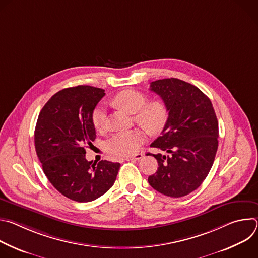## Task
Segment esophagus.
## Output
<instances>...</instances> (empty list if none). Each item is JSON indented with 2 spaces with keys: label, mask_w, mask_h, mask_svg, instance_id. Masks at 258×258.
Here are the masks:
<instances>
[{
  "label": "esophagus",
  "mask_w": 258,
  "mask_h": 258,
  "mask_svg": "<svg viewBox=\"0 0 258 258\" xmlns=\"http://www.w3.org/2000/svg\"><path fill=\"white\" fill-rule=\"evenodd\" d=\"M142 157H143V154L138 153V154H135L134 156L126 157V158H125V160H127V161H132V160H140Z\"/></svg>",
  "instance_id": "esophagus-1"
}]
</instances>
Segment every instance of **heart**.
Returning <instances> with one entry per match:
<instances>
[{
    "mask_svg": "<svg viewBox=\"0 0 258 258\" xmlns=\"http://www.w3.org/2000/svg\"><path fill=\"white\" fill-rule=\"evenodd\" d=\"M113 102L125 109L127 112L135 114V121L151 135L159 134L165 126L168 111L166 106L160 101L147 103L144 94L125 90L118 93ZM92 121L96 130L104 131L107 126V112L104 105H98L92 112ZM146 140L141 130H131L117 133L105 143L107 152L118 157H130L138 152Z\"/></svg>",
    "mask_w": 258,
    "mask_h": 258,
    "instance_id": "obj_1",
    "label": "heart"
}]
</instances>
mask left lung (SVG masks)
<instances>
[{"mask_svg":"<svg viewBox=\"0 0 258 258\" xmlns=\"http://www.w3.org/2000/svg\"><path fill=\"white\" fill-rule=\"evenodd\" d=\"M150 90L163 100L168 118L151 147L167 156L152 154L157 171L148 177L159 193L178 198L200 187L213 164L218 146V122L209 98L178 79L152 82Z\"/></svg>","mask_w":258,"mask_h":258,"instance_id":"8db88e82","label":"left lung"}]
</instances>
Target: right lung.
Masks as SVG:
<instances>
[{
    "label": "right lung",
    "mask_w": 258,
    "mask_h": 258,
    "mask_svg": "<svg viewBox=\"0 0 258 258\" xmlns=\"http://www.w3.org/2000/svg\"><path fill=\"white\" fill-rule=\"evenodd\" d=\"M105 91L78 86L56 93L41 110L34 146L43 170L65 197L90 202L113 186L120 163L86 159V147L96 139L92 112Z\"/></svg>",
    "instance_id": "right-lung-1"
}]
</instances>
